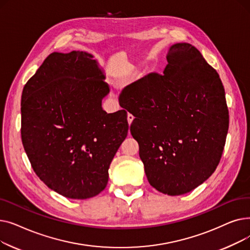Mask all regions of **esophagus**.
Masks as SVG:
<instances>
[{
    "label": "esophagus",
    "instance_id": "34e87169",
    "mask_svg": "<svg viewBox=\"0 0 250 250\" xmlns=\"http://www.w3.org/2000/svg\"><path fill=\"white\" fill-rule=\"evenodd\" d=\"M133 121H134V115H133V114H127V122H128V125L132 124Z\"/></svg>",
    "mask_w": 250,
    "mask_h": 250
}]
</instances>
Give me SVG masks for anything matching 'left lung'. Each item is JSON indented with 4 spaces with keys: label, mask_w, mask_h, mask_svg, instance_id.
<instances>
[{
    "label": "left lung",
    "mask_w": 250,
    "mask_h": 250,
    "mask_svg": "<svg viewBox=\"0 0 250 250\" xmlns=\"http://www.w3.org/2000/svg\"><path fill=\"white\" fill-rule=\"evenodd\" d=\"M164 75L151 73L121 94L135 116L130 133L150 185L168 195L189 192L216 170L229 127L217 71L189 43L169 48ZM121 98V97H120Z\"/></svg>",
    "instance_id": "obj_1"
}]
</instances>
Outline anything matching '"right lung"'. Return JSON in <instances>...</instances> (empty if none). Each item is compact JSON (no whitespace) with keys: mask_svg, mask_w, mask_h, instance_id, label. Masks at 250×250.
I'll return each mask as SVG.
<instances>
[{"mask_svg":"<svg viewBox=\"0 0 250 250\" xmlns=\"http://www.w3.org/2000/svg\"><path fill=\"white\" fill-rule=\"evenodd\" d=\"M109 85L93 56L52 52L25 84L21 138L35 174L74 200L100 193L111 160L126 138V111L101 107Z\"/></svg>","mask_w":250,"mask_h":250,"instance_id":"1","label":"right lung"}]
</instances>
